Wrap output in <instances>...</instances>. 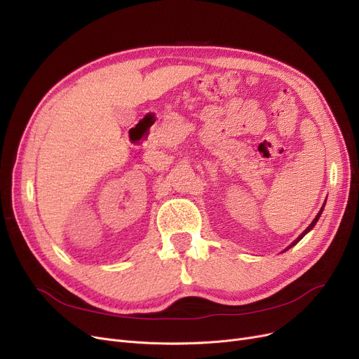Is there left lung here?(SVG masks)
Segmentation results:
<instances>
[{
	"label": "left lung",
	"instance_id": "obj_1",
	"mask_svg": "<svg viewBox=\"0 0 359 359\" xmlns=\"http://www.w3.org/2000/svg\"><path fill=\"white\" fill-rule=\"evenodd\" d=\"M324 205H325V203H324ZM323 209H324V206H323V208H321V210H320V212H318V215H317V217H315V219H313V221H312V222H311V225H309V226H308V228H306V229H305V231H304V233H302V234H300V236H299V237H297V238H296V240H294V241H293V243H292V245H290V246H289V248H287V249H285V250H289V249H290V248H293V246H294V245H297V243H299V241H300V240H302V238H304V237H305V236H306V234H308V233H309V231H311V229H312V228H313V226H315V224H317V221H318V219H320V217H321V213H323Z\"/></svg>",
	"mask_w": 359,
	"mask_h": 359
}]
</instances>
